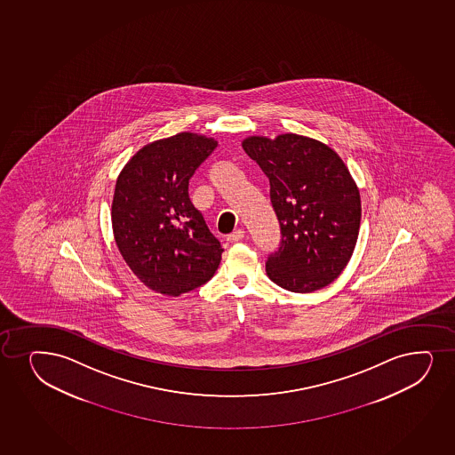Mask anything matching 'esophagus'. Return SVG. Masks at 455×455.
I'll use <instances>...</instances> for the list:
<instances>
[{"instance_id":"esophagus-1","label":"esophagus","mask_w":455,"mask_h":455,"mask_svg":"<svg viewBox=\"0 0 455 455\" xmlns=\"http://www.w3.org/2000/svg\"><path fill=\"white\" fill-rule=\"evenodd\" d=\"M246 236V232L243 229L235 230V232H232L230 235H228V241L229 243H238V241L243 240Z\"/></svg>"}]
</instances>
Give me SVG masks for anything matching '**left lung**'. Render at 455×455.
Listing matches in <instances>:
<instances>
[{"label": "left lung", "mask_w": 455, "mask_h": 455, "mask_svg": "<svg viewBox=\"0 0 455 455\" xmlns=\"http://www.w3.org/2000/svg\"><path fill=\"white\" fill-rule=\"evenodd\" d=\"M243 148L270 182L281 243L267 276L292 292L330 285L347 266L360 230V191L339 155L308 136H249Z\"/></svg>", "instance_id": "8db88e82"}]
</instances>
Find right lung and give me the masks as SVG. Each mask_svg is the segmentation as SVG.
Here are the masks:
<instances>
[{"label": "right lung", "instance_id": "add662e5", "mask_svg": "<svg viewBox=\"0 0 455 455\" xmlns=\"http://www.w3.org/2000/svg\"><path fill=\"white\" fill-rule=\"evenodd\" d=\"M217 141L182 132L142 147L116 179L112 228L132 272L153 291L180 296L208 283L221 244L194 208L189 179Z\"/></svg>", "mask_w": 455, "mask_h": 455}]
</instances>
